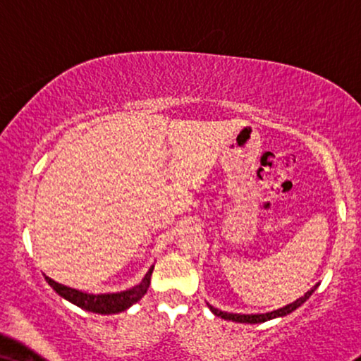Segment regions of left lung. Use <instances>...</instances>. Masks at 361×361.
Here are the masks:
<instances>
[{
    "label": "left lung",
    "instance_id": "obj_1",
    "mask_svg": "<svg viewBox=\"0 0 361 361\" xmlns=\"http://www.w3.org/2000/svg\"><path fill=\"white\" fill-rule=\"evenodd\" d=\"M316 288H318V284H316L314 288H311L310 290H307L305 296L296 299V301H294V302H290V305L281 307V310L266 312V314H233V312H225V311L216 310V307L210 306V305H208V307H210V311L214 312L215 316H220V318H222V319L235 321V323H250V324L264 323V321L274 319V318H282V316H288L289 312H293L294 310H298L299 306H302V305H305V302L307 301V299H310V296H311L312 293H314Z\"/></svg>",
    "mask_w": 361,
    "mask_h": 361
}]
</instances>
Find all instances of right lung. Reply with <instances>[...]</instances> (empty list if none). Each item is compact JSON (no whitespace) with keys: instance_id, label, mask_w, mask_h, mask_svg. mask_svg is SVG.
<instances>
[{"instance_id":"obj_1","label":"right lung","mask_w":361,"mask_h":361,"mask_svg":"<svg viewBox=\"0 0 361 361\" xmlns=\"http://www.w3.org/2000/svg\"><path fill=\"white\" fill-rule=\"evenodd\" d=\"M154 266H151L149 271L146 272V276L142 277V281L137 286L121 290V293H111V294H87L82 290L67 288V286L59 284L54 279H50L49 276H45V279L49 284L54 288V290L59 296H62L67 301H71L72 305L82 307V310L90 311V312H99V314H116V312L126 311L128 307L141 299L147 293L151 282V274H153Z\"/></svg>"}]
</instances>
